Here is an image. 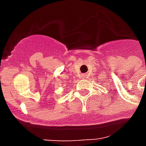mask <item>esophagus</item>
<instances>
[{"label":"esophagus","mask_w":146,"mask_h":146,"mask_svg":"<svg viewBox=\"0 0 146 146\" xmlns=\"http://www.w3.org/2000/svg\"><path fill=\"white\" fill-rule=\"evenodd\" d=\"M86 76H87V75H85V74H84V75H83V76H84V77H85Z\"/></svg>","instance_id":"obj_1"}]
</instances>
